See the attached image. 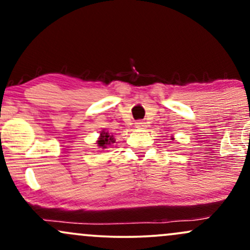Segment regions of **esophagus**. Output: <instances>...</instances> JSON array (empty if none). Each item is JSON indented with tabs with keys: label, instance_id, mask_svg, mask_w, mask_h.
<instances>
[{
	"label": "esophagus",
	"instance_id": "esophagus-1",
	"mask_svg": "<svg viewBox=\"0 0 250 250\" xmlns=\"http://www.w3.org/2000/svg\"><path fill=\"white\" fill-rule=\"evenodd\" d=\"M146 127H147V125H146V122H143V121H136V122H135V128H137V129H145Z\"/></svg>",
	"mask_w": 250,
	"mask_h": 250
}]
</instances>
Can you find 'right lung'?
Returning a JSON list of instances; mask_svg holds the SVG:
<instances>
[{"label": "right lung", "instance_id": "right-lung-1", "mask_svg": "<svg viewBox=\"0 0 250 250\" xmlns=\"http://www.w3.org/2000/svg\"><path fill=\"white\" fill-rule=\"evenodd\" d=\"M96 143L100 148L105 149L108 146H111L113 143H115V140H114L113 135H109L108 131L102 130L101 133H100V137H99V140H97Z\"/></svg>", "mask_w": 250, "mask_h": 250}]
</instances>
